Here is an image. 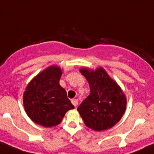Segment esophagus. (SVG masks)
Returning a JSON list of instances; mask_svg holds the SVG:
<instances>
[{
    "label": "esophagus",
    "mask_w": 154,
    "mask_h": 154,
    "mask_svg": "<svg viewBox=\"0 0 154 154\" xmlns=\"http://www.w3.org/2000/svg\"><path fill=\"white\" fill-rule=\"evenodd\" d=\"M71 102H72V104H73V105H74L75 107L78 105V101H77V99H72Z\"/></svg>",
    "instance_id": "obj_1"
}]
</instances>
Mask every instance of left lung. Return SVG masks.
I'll return each mask as SVG.
<instances>
[{
    "label": "left lung",
    "mask_w": 154,
    "mask_h": 154,
    "mask_svg": "<svg viewBox=\"0 0 154 154\" xmlns=\"http://www.w3.org/2000/svg\"><path fill=\"white\" fill-rule=\"evenodd\" d=\"M80 72L89 83V96L77 108L88 128L109 129L118 123L126 109L127 100L122 88L101 66L95 69L82 67Z\"/></svg>",
    "instance_id": "left-lung-1"
}]
</instances>
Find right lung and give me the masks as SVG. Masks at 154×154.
Returning <instances> with one entry per match:
<instances>
[{"label":"right lung","mask_w":154,"mask_h":154,"mask_svg":"<svg viewBox=\"0 0 154 154\" xmlns=\"http://www.w3.org/2000/svg\"><path fill=\"white\" fill-rule=\"evenodd\" d=\"M62 69L53 65L40 72L28 84L23 94L25 112L35 123L53 127L62 122L66 112L74 109L66 90L60 85Z\"/></svg>","instance_id":"1"}]
</instances>
